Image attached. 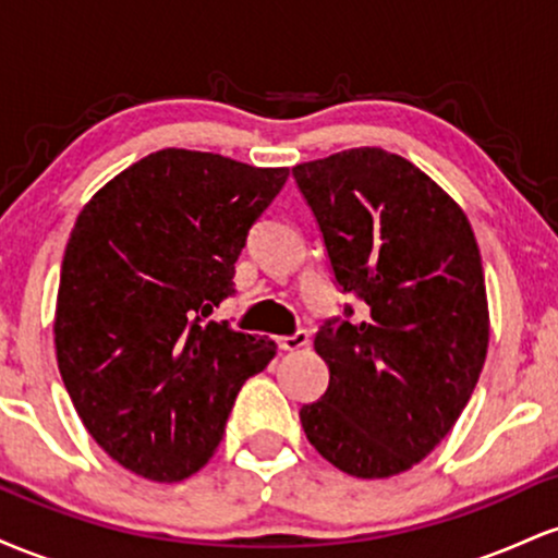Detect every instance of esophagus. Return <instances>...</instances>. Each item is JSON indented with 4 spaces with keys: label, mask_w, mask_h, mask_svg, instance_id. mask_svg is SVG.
<instances>
[{
    "label": "esophagus",
    "mask_w": 558,
    "mask_h": 558,
    "mask_svg": "<svg viewBox=\"0 0 558 558\" xmlns=\"http://www.w3.org/2000/svg\"><path fill=\"white\" fill-rule=\"evenodd\" d=\"M278 343H280V349H286V351H299V349H304L306 343H310V336H306L304 330H296L293 336L278 338Z\"/></svg>",
    "instance_id": "obj_1"
}]
</instances>
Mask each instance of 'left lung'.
Here are the masks:
<instances>
[{"label": "left lung", "mask_w": 558, "mask_h": 558, "mask_svg": "<svg viewBox=\"0 0 558 558\" xmlns=\"http://www.w3.org/2000/svg\"><path fill=\"white\" fill-rule=\"evenodd\" d=\"M293 178L338 286L367 304L362 319L317 330L330 383L301 407V427L345 475H399L446 438L483 373L490 317L475 233L430 175L380 146L301 162Z\"/></svg>", "instance_id": "1"}]
</instances>
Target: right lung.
Returning a JSON list of instances; mask_svg holds the SVG:
<instances>
[{
    "mask_svg": "<svg viewBox=\"0 0 558 558\" xmlns=\"http://www.w3.org/2000/svg\"><path fill=\"white\" fill-rule=\"evenodd\" d=\"M288 168L162 149L101 185L62 259L57 367L114 462L178 483L215 457L243 383L275 341L204 323L233 293L248 228Z\"/></svg>",
    "mask_w": 558,
    "mask_h": 558,
    "instance_id": "right-lung-1",
    "label": "right lung"
}]
</instances>
